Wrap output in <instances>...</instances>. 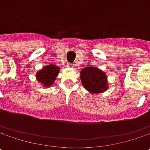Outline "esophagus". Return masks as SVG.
<instances>
[{"label":"esophagus","instance_id":"34e87169","mask_svg":"<svg viewBox=\"0 0 150 150\" xmlns=\"http://www.w3.org/2000/svg\"><path fill=\"white\" fill-rule=\"evenodd\" d=\"M67 66L69 67H73L74 64H72V63H68V64H67Z\"/></svg>","mask_w":150,"mask_h":150}]
</instances>
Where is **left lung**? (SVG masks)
I'll list each match as a JSON object with an SVG mask.
<instances>
[{
  "label": "left lung",
  "instance_id": "obj_1",
  "mask_svg": "<svg viewBox=\"0 0 150 150\" xmlns=\"http://www.w3.org/2000/svg\"><path fill=\"white\" fill-rule=\"evenodd\" d=\"M83 87L93 93H102L108 88L105 73L97 67H87L80 72Z\"/></svg>",
  "mask_w": 150,
  "mask_h": 150
}]
</instances>
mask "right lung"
I'll list each match as a JSON object with an SVG mask.
<instances>
[{"label": "right lung", "instance_id": "1", "mask_svg": "<svg viewBox=\"0 0 150 150\" xmlns=\"http://www.w3.org/2000/svg\"><path fill=\"white\" fill-rule=\"evenodd\" d=\"M59 72V67L55 65H47L37 73L38 80L45 87H49L54 83Z\"/></svg>", "mask_w": 150, "mask_h": 150}]
</instances>
